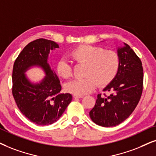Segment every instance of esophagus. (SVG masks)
<instances>
[{
  "label": "esophagus",
  "mask_w": 156,
  "mask_h": 156,
  "mask_svg": "<svg viewBox=\"0 0 156 156\" xmlns=\"http://www.w3.org/2000/svg\"><path fill=\"white\" fill-rule=\"evenodd\" d=\"M73 97L75 98H81L83 97V95H73Z\"/></svg>",
  "instance_id": "1"
}]
</instances>
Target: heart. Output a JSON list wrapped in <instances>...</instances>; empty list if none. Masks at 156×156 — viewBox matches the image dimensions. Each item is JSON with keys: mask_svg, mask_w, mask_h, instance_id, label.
I'll return each instance as SVG.
<instances>
[{"mask_svg": "<svg viewBox=\"0 0 156 156\" xmlns=\"http://www.w3.org/2000/svg\"><path fill=\"white\" fill-rule=\"evenodd\" d=\"M69 58L74 63L86 64L84 78H78L66 85L67 91L75 95H84L96 87L104 86L114 79L119 69V55L115 51L104 50L101 47L81 44L70 50ZM57 72L61 78L68 79L72 76V66L61 59L57 64Z\"/></svg>", "mask_w": 156, "mask_h": 156, "instance_id": "obj_1", "label": "heart"}]
</instances>
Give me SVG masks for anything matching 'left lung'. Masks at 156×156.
Masks as SVG:
<instances>
[{
    "instance_id": "left-lung-1",
    "label": "left lung",
    "mask_w": 156,
    "mask_h": 156,
    "mask_svg": "<svg viewBox=\"0 0 156 156\" xmlns=\"http://www.w3.org/2000/svg\"><path fill=\"white\" fill-rule=\"evenodd\" d=\"M120 65L117 76L104 89L112 94H98L89 115L96 125L109 127L119 125L129 117L140 99L143 88V68L139 57L125 43L118 49Z\"/></svg>"
}]
</instances>
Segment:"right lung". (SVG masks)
Segmentation results:
<instances>
[{
  "instance_id": "add662e5",
  "label": "right lung",
  "mask_w": 156,
  "mask_h": 156,
  "mask_svg": "<svg viewBox=\"0 0 156 156\" xmlns=\"http://www.w3.org/2000/svg\"><path fill=\"white\" fill-rule=\"evenodd\" d=\"M58 47L53 41L36 39L23 49L13 64V98L21 113L38 125H49L58 120L72 100L71 94H60V80L47 63L50 51ZM32 65L42 66L46 73L40 84H31L25 78V70Z\"/></svg>"
}]
</instances>
